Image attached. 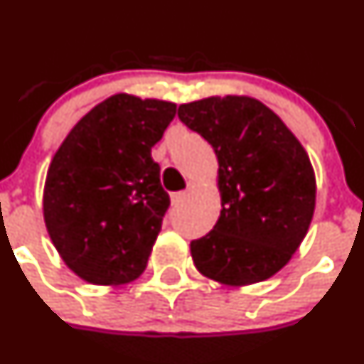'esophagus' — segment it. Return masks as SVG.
<instances>
[{
  "label": "esophagus",
  "mask_w": 364,
  "mask_h": 364,
  "mask_svg": "<svg viewBox=\"0 0 364 364\" xmlns=\"http://www.w3.org/2000/svg\"><path fill=\"white\" fill-rule=\"evenodd\" d=\"M186 197H188V193H186V192H176V193H172V196H171V199H172V204H174V205H178V204L185 203V200H186Z\"/></svg>",
  "instance_id": "1"
}]
</instances>
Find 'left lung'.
Listing matches in <instances>:
<instances>
[{
	"label": "left lung",
	"instance_id": "left-lung-1",
	"mask_svg": "<svg viewBox=\"0 0 364 364\" xmlns=\"http://www.w3.org/2000/svg\"><path fill=\"white\" fill-rule=\"evenodd\" d=\"M178 116L213 146L222 211L213 230L190 243L204 277L225 285L267 280L291 260L310 227L315 174L284 121L250 97H209Z\"/></svg>",
	"mask_w": 364,
	"mask_h": 364
}]
</instances>
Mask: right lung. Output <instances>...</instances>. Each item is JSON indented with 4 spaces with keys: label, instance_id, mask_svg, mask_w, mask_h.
Wrapping results in <instances>:
<instances>
[{
    "label": "right lung",
    "instance_id": "1",
    "mask_svg": "<svg viewBox=\"0 0 364 364\" xmlns=\"http://www.w3.org/2000/svg\"><path fill=\"white\" fill-rule=\"evenodd\" d=\"M174 116L172 102L112 95L54 155L43 220L61 259L82 280L121 285L146 269L171 204L151 148Z\"/></svg>",
    "mask_w": 364,
    "mask_h": 364
}]
</instances>
